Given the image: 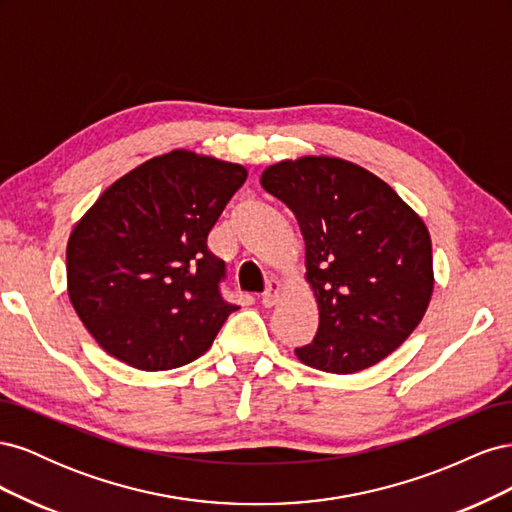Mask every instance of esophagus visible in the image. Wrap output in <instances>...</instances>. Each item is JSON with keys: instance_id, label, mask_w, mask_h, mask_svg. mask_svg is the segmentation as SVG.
Returning a JSON list of instances; mask_svg holds the SVG:
<instances>
[{"instance_id": "obj_1", "label": "esophagus", "mask_w": 512, "mask_h": 512, "mask_svg": "<svg viewBox=\"0 0 512 512\" xmlns=\"http://www.w3.org/2000/svg\"><path fill=\"white\" fill-rule=\"evenodd\" d=\"M282 284L280 282H271L269 284V288H267V292H262V297H260V303L265 305V307H273L277 301H280V297H282Z\"/></svg>"}]
</instances>
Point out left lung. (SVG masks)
I'll use <instances>...</instances> for the list:
<instances>
[{"label": "left lung", "instance_id": "left-lung-1", "mask_svg": "<svg viewBox=\"0 0 512 512\" xmlns=\"http://www.w3.org/2000/svg\"><path fill=\"white\" fill-rule=\"evenodd\" d=\"M260 185L294 213L318 333L297 359L356 374L395 352L433 294L429 230L389 183L342 158L303 156L267 166Z\"/></svg>", "mask_w": 512, "mask_h": 512}]
</instances>
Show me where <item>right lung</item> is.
<instances>
[{
  "instance_id": "right-lung-1",
  "label": "right lung",
  "mask_w": 512,
  "mask_h": 512,
  "mask_svg": "<svg viewBox=\"0 0 512 512\" xmlns=\"http://www.w3.org/2000/svg\"><path fill=\"white\" fill-rule=\"evenodd\" d=\"M247 177L241 164L173 149L119 177L74 224L68 297L117 361L175 369L205 354L235 305L207 235Z\"/></svg>"
}]
</instances>
